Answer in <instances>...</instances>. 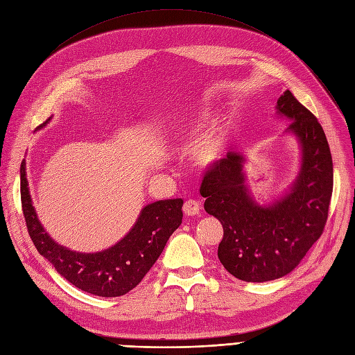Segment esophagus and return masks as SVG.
<instances>
[{
  "label": "esophagus",
  "instance_id": "obj_1",
  "mask_svg": "<svg viewBox=\"0 0 355 355\" xmlns=\"http://www.w3.org/2000/svg\"><path fill=\"white\" fill-rule=\"evenodd\" d=\"M199 211H200V205H199V202L195 200V199H188V200L183 204V212H184V215L193 216V215L199 214Z\"/></svg>",
  "mask_w": 355,
  "mask_h": 355
}]
</instances>
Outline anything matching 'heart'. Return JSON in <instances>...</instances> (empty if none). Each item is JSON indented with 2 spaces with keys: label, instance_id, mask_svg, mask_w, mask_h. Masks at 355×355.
Here are the masks:
<instances>
[{
  "label": "heart",
  "instance_id": "1",
  "mask_svg": "<svg viewBox=\"0 0 355 355\" xmlns=\"http://www.w3.org/2000/svg\"><path fill=\"white\" fill-rule=\"evenodd\" d=\"M223 150H224V144H223L221 139H216V137L208 139L199 146L198 159L200 160V163L209 164L221 157Z\"/></svg>",
  "mask_w": 355,
  "mask_h": 355
}]
</instances>
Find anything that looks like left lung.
I'll return each instance as SVG.
<instances>
[{
  "label": "left lung",
  "instance_id": "1",
  "mask_svg": "<svg viewBox=\"0 0 355 355\" xmlns=\"http://www.w3.org/2000/svg\"><path fill=\"white\" fill-rule=\"evenodd\" d=\"M279 112L291 118L299 137L303 163L292 192L263 208L247 193L243 157L228 153L211 166L200 183L205 211L224 228L218 259L244 282H268L291 273L322 235L334 188L329 144L316 116L286 89Z\"/></svg>",
  "mask_w": 355,
  "mask_h": 355
}]
</instances>
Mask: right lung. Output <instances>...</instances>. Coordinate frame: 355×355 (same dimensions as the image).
I'll return each mask as SVG.
<instances>
[{
    "label": "right lung",
    "instance_id": "obj_1",
    "mask_svg": "<svg viewBox=\"0 0 355 355\" xmlns=\"http://www.w3.org/2000/svg\"><path fill=\"white\" fill-rule=\"evenodd\" d=\"M24 166L23 160L20 193L30 239L56 272L83 292L115 297L132 291L156 263L168 237L182 224V199L157 200L141 211L136 225L114 247L95 254L66 250L50 239L39 223L31 205Z\"/></svg>",
    "mask_w": 355,
    "mask_h": 355
}]
</instances>
